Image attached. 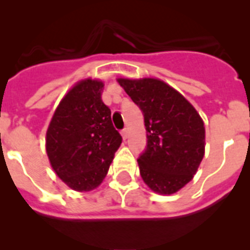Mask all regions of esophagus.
<instances>
[{"label": "esophagus", "mask_w": 250, "mask_h": 250, "mask_svg": "<svg viewBox=\"0 0 250 250\" xmlns=\"http://www.w3.org/2000/svg\"><path fill=\"white\" fill-rule=\"evenodd\" d=\"M121 136H123L124 140H126V139L129 138V129H127V127H125V129L121 131Z\"/></svg>", "instance_id": "esophagus-1"}]
</instances>
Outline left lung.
Returning <instances> with one entry per match:
<instances>
[{
  "instance_id": "8db88e82",
  "label": "left lung",
  "mask_w": 250,
  "mask_h": 250,
  "mask_svg": "<svg viewBox=\"0 0 250 250\" xmlns=\"http://www.w3.org/2000/svg\"><path fill=\"white\" fill-rule=\"evenodd\" d=\"M118 83L144 114L147 146L138 159L141 178L154 193L175 194L194 178L204 158L202 116L160 79L119 77Z\"/></svg>"
}]
</instances>
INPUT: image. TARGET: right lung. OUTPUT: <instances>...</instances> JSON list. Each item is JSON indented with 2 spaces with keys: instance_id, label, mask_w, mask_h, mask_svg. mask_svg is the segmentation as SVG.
<instances>
[{
  "instance_id": "right-lung-1",
  "label": "right lung",
  "mask_w": 250,
  "mask_h": 250,
  "mask_svg": "<svg viewBox=\"0 0 250 250\" xmlns=\"http://www.w3.org/2000/svg\"><path fill=\"white\" fill-rule=\"evenodd\" d=\"M99 79L77 81L57 105L46 131L51 167L70 189L91 191L105 179L121 139Z\"/></svg>"
}]
</instances>
